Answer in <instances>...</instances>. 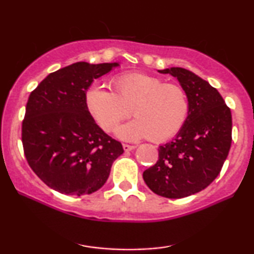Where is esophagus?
I'll list each match as a JSON object with an SVG mask.
<instances>
[{
    "label": "esophagus",
    "instance_id": "esophagus-1",
    "mask_svg": "<svg viewBox=\"0 0 254 254\" xmlns=\"http://www.w3.org/2000/svg\"><path fill=\"white\" fill-rule=\"evenodd\" d=\"M123 147H124V150L125 151H130V150H133V149H135L136 147H135V145H131V144H123Z\"/></svg>",
    "mask_w": 254,
    "mask_h": 254
}]
</instances>
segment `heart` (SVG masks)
Segmentation results:
<instances>
[{
	"instance_id": "b5f03b06",
	"label": "heart",
	"mask_w": 254,
	"mask_h": 254,
	"mask_svg": "<svg viewBox=\"0 0 254 254\" xmlns=\"http://www.w3.org/2000/svg\"><path fill=\"white\" fill-rule=\"evenodd\" d=\"M112 86L114 92L95 85L85 95L86 109L103 130H114L133 112L136 119L118 130L121 138L164 142L186 123L189 97L178 84L143 72H128L114 77Z\"/></svg>"
}]
</instances>
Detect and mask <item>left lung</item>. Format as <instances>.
<instances>
[{
    "mask_svg": "<svg viewBox=\"0 0 254 254\" xmlns=\"http://www.w3.org/2000/svg\"><path fill=\"white\" fill-rule=\"evenodd\" d=\"M158 71L177 77L190 111L175 140L159 145L157 162L143 179L157 195L180 199L204 190L220 175L231 147V111L220 92L194 72L179 67Z\"/></svg>",
    "mask_w": 254,
    "mask_h": 254,
    "instance_id": "obj_1",
    "label": "left lung"
}]
</instances>
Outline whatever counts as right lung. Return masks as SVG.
Masks as SVG:
<instances>
[{"label":"right lung","instance_id":"right-lung-1","mask_svg":"<svg viewBox=\"0 0 254 254\" xmlns=\"http://www.w3.org/2000/svg\"><path fill=\"white\" fill-rule=\"evenodd\" d=\"M118 67L117 62H76L51 72L30 93L22 124L24 155L51 189L78 196L96 192L124 152L85 105L92 82Z\"/></svg>","mask_w":254,"mask_h":254}]
</instances>
